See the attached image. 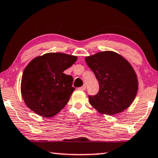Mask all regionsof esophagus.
I'll return each instance as SVG.
<instances>
[{
    "label": "esophagus",
    "mask_w": 158,
    "mask_h": 158,
    "mask_svg": "<svg viewBox=\"0 0 158 158\" xmlns=\"http://www.w3.org/2000/svg\"><path fill=\"white\" fill-rule=\"evenodd\" d=\"M78 89H79V90H85L86 89V86L84 85H83L82 87H80Z\"/></svg>",
    "instance_id": "esophagus-1"
}]
</instances>
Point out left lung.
<instances>
[{"label":"left lung","mask_w":158,"mask_h":158,"mask_svg":"<svg viewBox=\"0 0 158 158\" xmlns=\"http://www.w3.org/2000/svg\"><path fill=\"white\" fill-rule=\"evenodd\" d=\"M100 85L89 102L101 114L113 115L132 103L138 90V77L126 59L113 51H102L85 57Z\"/></svg>","instance_id":"1"}]
</instances>
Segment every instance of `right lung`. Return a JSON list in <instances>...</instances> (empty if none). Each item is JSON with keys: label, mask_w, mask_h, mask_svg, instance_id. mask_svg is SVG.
<instances>
[{"label": "right lung", "mask_w": 158, "mask_h": 158, "mask_svg": "<svg viewBox=\"0 0 158 158\" xmlns=\"http://www.w3.org/2000/svg\"><path fill=\"white\" fill-rule=\"evenodd\" d=\"M77 59L62 52H48L33 59L25 68L20 84L27 107L43 118L58 114L75 90L73 77L63 72Z\"/></svg>", "instance_id": "add662e5"}]
</instances>
